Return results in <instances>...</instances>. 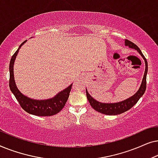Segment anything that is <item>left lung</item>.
<instances>
[{
  "label": "left lung",
  "mask_w": 158,
  "mask_h": 158,
  "mask_svg": "<svg viewBox=\"0 0 158 158\" xmlns=\"http://www.w3.org/2000/svg\"><path fill=\"white\" fill-rule=\"evenodd\" d=\"M125 45L128 46L129 48L134 49L135 50H137L138 52L139 53V55L142 56V57L143 58L144 60V63H145V71H144L143 78H142V81L140 87L139 88V90L133 95L132 96L129 97L126 100H124L120 102L117 103H101L99 101H96V99H94L93 97L89 94V93L88 92L87 89H86V96H87V98L88 101H89L90 104L93 107V109H94L96 111L100 112L101 114H106V115H118V114H121L124 112L128 111L131 109V107H133L136 103H137V101L139 100V98L143 96L146 90V77L147 74H148V62H147L146 58L144 57L143 54L140 50L139 47L137 45L134 44L133 42H130V41L125 40L124 41Z\"/></svg>",
  "instance_id": "left-lung-1"
}]
</instances>
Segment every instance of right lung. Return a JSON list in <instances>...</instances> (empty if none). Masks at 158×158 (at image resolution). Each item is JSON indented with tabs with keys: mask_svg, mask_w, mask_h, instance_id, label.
I'll use <instances>...</instances> for the list:
<instances>
[{
	"mask_svg": "<svg viewBox=\"0 0 158 158\" xmlns=\"http://www.w3.org/2000/svg\"><path fill=\"white\" fill-rule=\"evenodd\" d=\"M26 40L19 46L14 55L12 56L9 64V72H10V80H9V87L14 95L16 97L17 101L21 108L27 111V113L32 115L39 116H50L59 113L64 106L68 101L69 95H70L72 84H70L65 89L56 94L53 98L44 99V100H39V99H33L29 98L25 95H23L20 90L18 89L15 83L14 73V65L16 56L18 55L19 49L21 46L27 42Z\"/></svg>",
	"mask_w": 158,
	"mask_h": 158,
	"instance_id": "right-lung-1",
	"label": "right lung"
}]
</instances>
